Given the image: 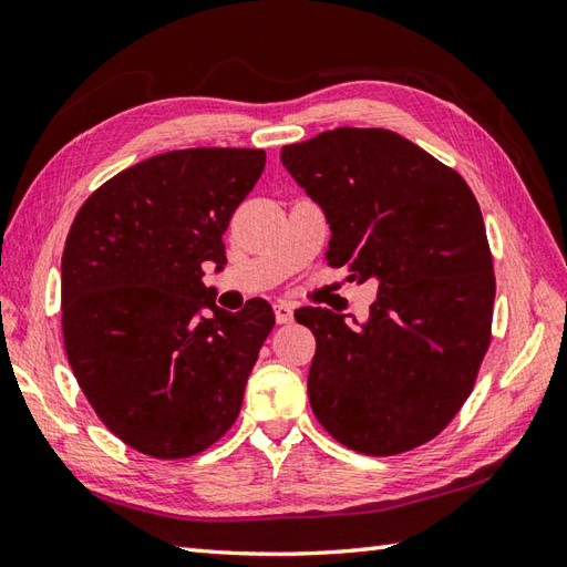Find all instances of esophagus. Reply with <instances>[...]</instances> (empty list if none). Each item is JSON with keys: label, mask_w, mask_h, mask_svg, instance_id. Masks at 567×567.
I'll return each instance as SVG.
<instances>
[{"label": "esophagus", "mask_w": 567, "mask_h": 567, "mask_svg": "<svg viewBox=\"0 0 567 567\" xmlns=\"http://www.w3.org/2000/svg\"><path fill=\"white\" fill-rule=\"evenodd\" d=\"M275 319H277V323H290L295 319V307L290 302H277Z\"/></svg>", "instance_id": "34e87169"}]
</instances>
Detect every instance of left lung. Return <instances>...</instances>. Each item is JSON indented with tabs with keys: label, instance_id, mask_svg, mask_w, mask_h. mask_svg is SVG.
I'll return each mask as SVG.
<instances>
[{
	"label": "left lung",
	"instance_id": "obj_1",
	"mask_svg": "<svg viewBox=\"0 0 567 567\" xmlns=\"http://www.w3.org/2000/svg\"><path fill=\"white\" fill-rule=\"evenodd\" d=\"M327 214V260L378 282L368 321L302 307L317 353L309 402L365 455L431 441L473 392L492 339L495 272L480 204L453 167L388 128L341 126L280 151Z\"/></svg>",
	"mask_w": 567,
	"mask_h": 567
}]
</instances>
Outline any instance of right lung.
Instances as JSON below:
<instances>
[{"mask_svg": "<svg viewBox=\"0 0 567 567\" xmlns=\"http://www.w3.org/2000/svg\"><path fill=\"white\" fill-rule=\"evenodd\" d=\"M265 167L260 148H185L114 175L82 204L60 265L63 339L80 390L114 436L177 461L209 449L244 404L275 327L248 299L231 315L204 287L224 231Z\"/></svg>", "mask_w": 567, "mask_h": 567, "instance_id": "right-lung-1", "label": "right lung"}]
</instances>
